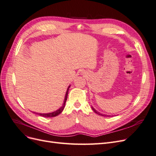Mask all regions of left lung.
I'll return each instance as SVG.
<instances>
[{"mask_svg":"<svg viewBox=\"0 0 156 156\" xmlns=\"http://www.w3.org/2000/svg\"><path fill=\"white\" fill-rule=\"evenodd\" d=\"M92 110L94 111V112H95L96 113H97L98 115H101V116H107V117H109V116H111V115H102V114H101V113H100L99 112H98L95 108H94L93 107H92Z\"/></svg>","mask_w":156,"mask_h":156,"instance_id":"1","label":"left lung"}]
</instances>
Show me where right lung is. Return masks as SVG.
I'll use <instances>...</instances> for the list:
<instances>
[{
  "instance_id": "obj_1",
  "label": "right lung",
  "mask_w": 156,
  "mask_h": 156,
  "mask_svg": "<svg viewBox=\"0 0 156 156\" xmlns=\"http://www.w3.org/2000/svg\"><path fill=\"white\" fill-rule=\"evenodd\" d=\"M70 87H68V89H67V91H66V96H65V99H64V103H63V105L60 108H58V109L57 111H54L53 112H50V113H36V114L39 115L40 116H43V117H45V118H49V117H55V116H58L59 114H60L61 112H62V111L64 110V107H65V103H66V101L67 100V98H68V90H69V88Z\"/></svg>"
}]
</instances>
